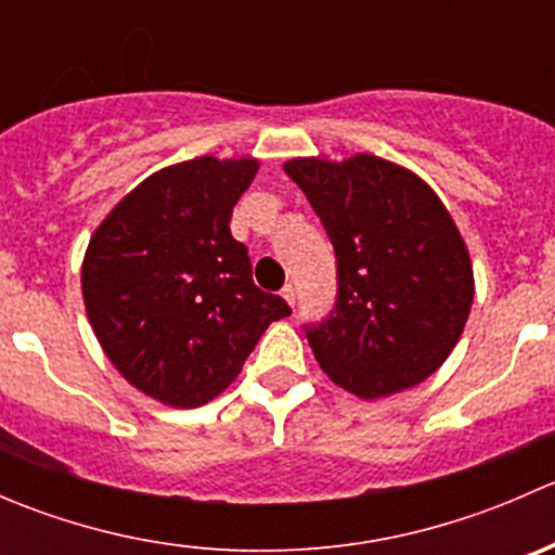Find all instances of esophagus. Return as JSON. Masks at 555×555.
I'll return each mask as SVG.
<instances>
[{"instance_id":"34e87169","label":"esophagus","mask_w":555,"mask_h":555,"mask_svg":"<svg viewBox=\"0 0 555 555\" xmlns=\"http://www.w3.org/2000/svg\"><path fill=\"white\" fill-rule=\"evenodd\" d=\"M282 298L287 300L289 306H295V287H293V284H287V287L282 289Z\"/></svg>"}]
</instances>
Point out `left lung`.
<instances>
[{
  "label": "left lung",
  "instance_id": "8db88e82",
  "mask_svg": "<svg viewBox=\"0 0 555 555\" xmlns=\"http://www.w3.org/2000/svg\"><path fill=\"white\" fill-rule=\"evenodd\" d=\"M284 171L322 220L338 266L327 319L306 324L330 382L362 400L411 389L456 346L473 306V266L449 209L416 173L354 155L295 158Z\"/></svg>",
  "mask_w": 555,
  "mask_h": 555
}]
</instances>
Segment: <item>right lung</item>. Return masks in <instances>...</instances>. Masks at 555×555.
Listing matches in <instances>:
<instances>
[{
    "mask_svg": "<svg viewBox=\"0 0 555 555\" xmlns=\"http://www.w3.org/2000/svg\"><path fill=\"white\" fill-rule=\"evenodd\" d=\"M255 158L211 155L155 171L96 228L82 260V298L112 365L173 408L215 400L242 373L260 335L289 317L251 282L231 236Z\"/></svg>",
    "mask_w": 555,
    "mask_h": 555,
    "instance_id": "right-lung-1",
    "label": "right lung"
}]
</instances>
